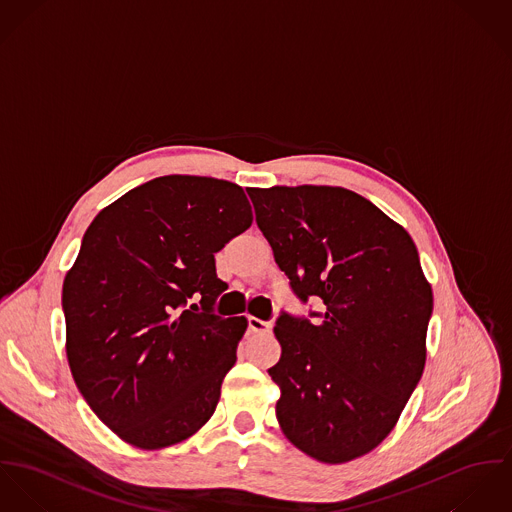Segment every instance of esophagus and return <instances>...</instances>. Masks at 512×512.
<instances>
[{
  "mask_svg": "<svg viewBox=\"0 0 512 512\" xmlns=\"http://www.w3.org/2000/svg\"><path fill=\"white\" fill-rule=\"evenodd\" d=\"M247 324H249V330L255 332V334H269L271 332V322H265V320H259L255 316H249L247 318Z\"/></svg>",
  "mask_w": 512,
  "mask_h": 512,
  "instance_id": "obj_1",
  "label": "esophagus"
}]
</instances>
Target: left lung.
<instances>
[{"instance_id":"obj_1","label":"left lung","mask_w":512,"mask_h":512,"mask_svg":"<svg viewBox=\"0 0 512 512\" xmlns=\"http://www.w3.org/2000/svg\"><path fill=\"white\" fill-rule=\"evenodd\" d=\"M247 194L296 296H318L326 306L316 324L283 314L275 326L283 353L269 375L281 389V430L322 463L369 454L395 428L426 363L434 298L416 245L347 188Z\"/></svg>"}]
</instances>
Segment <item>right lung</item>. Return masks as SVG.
Here are the masks:
<instances>
[{
	"mask_svg": "<svg viewBox=\"0 0 512 512\" xmlns=\"http://www.w3.org/2000/svg\"><path fill=\"white\" fill-rule=\"evenodd\" d=\"M241 186L169 174L104 208L62 284L66 357L96 416L123 442L161 450L214 414L247 320L210 314L214 253L251 226ZM190 297L201 306L190 309Z\"/></svg>",
	"mask_w": 512,
	"mask_h": 512,
	"instance_id": "add662e5",
	"label": "right lung"
}]
</instances>
